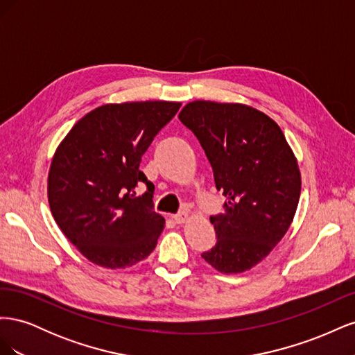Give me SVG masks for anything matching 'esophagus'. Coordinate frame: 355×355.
<instances>
[{"instance_id":"obj_1","label":"esophagus","mask_w":355,"mask_h":355,"mask_svg":"<svg viewBox=\"0 0 355 355\" xmlns=\"http://www.w3.org/2000/svg\"><path fill=\"white\" fill-rule=\"evenodd\" d=\"M175 220H176V223H185L187 220H188V218H189V214L187 213V211H179L178 214H175Z\"/></svg>"}]
</instances>
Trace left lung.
<instances>
[{
    "mask_svg": "<svg viewBox=\"0 0 355 355\" xmlns=\"http://www.w3.org/2000/svg\"><path fill=\"white\" fill-rule=\"evenodd\" d=\"M179 120L206 153L225 213L211 216L216 245L201 257L222 274L262 262L293 222L300 197L297 159L272 118L243 103L194 101Z\"/></svg>",
    "mask_w": 355,
    "mask_h": 355,
    "instance_id": "obj_1",
    "label": "left lung"
}]
</instances>
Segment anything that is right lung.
Instances as JSON below:
<instances>
[{
    "label": "right lung",
    "instance_id": "add662e5",
    "mask_svg": "<svg viewBox=\"0 0 355 355\" xmlns=\"http://www.w3.org/2000/svg\"><path fill=\"white\" fill-rule=\"evenodd\" d=\"M180 102L106 103L75 123L53 155L47 197L65 237L90 262L118 270L155 249L166 220L154 211V185L142 155ZM144 181L148 191L136 198Z\"/></svg>",
    "mask_w": 355,
    "mask_h": 355
}]
</instances>
